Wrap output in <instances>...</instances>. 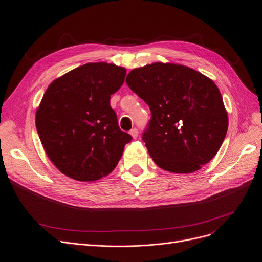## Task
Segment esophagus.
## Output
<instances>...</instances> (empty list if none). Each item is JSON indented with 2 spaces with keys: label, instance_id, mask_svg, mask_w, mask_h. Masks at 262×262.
Instances as JSON below:
<instances>
[{
  "label": "esophagus",
  "instance_id": "34e87169",
  "mask_svg": "<svg viewBox=\"0 0 262 262\" xmlns=\"http://www.w3.org/2000/svg\"><path fill=\"white\" fill-rule=\"evenodd\" d=\"M129 135L133 137L134 139H136L137 137H138V129H137V128H133V129L129 132Z\"/></svg>",
  "mask_w": 262,
  "mask_h": 262
}]
</instances>
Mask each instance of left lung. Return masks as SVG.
<instances>
[{
	"instance_id": "1",
	"label": "left lung",
	"mask_w": 262,
	"mask_h": 262,
	"mask_svg": "<svg viewBox=\"0 0 262 262\" xmlns=\"http://www.w3.org/2000/svg\"><path fill=\"white\" fill-rule=\"evenodd\" d=\"M126 84L150 109L142 139L158 167L187 174L215 156L228 116L212 79L183 64L154 62L132 70Z\"/></svg>"
}]
</instances>
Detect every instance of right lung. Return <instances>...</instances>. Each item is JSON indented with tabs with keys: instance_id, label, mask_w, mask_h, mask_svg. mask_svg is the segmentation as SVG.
Wrapping results in <instances>:
<instances>
[{
	"instance_id": "add662e5",
	"label": "right lung",
	"mask_w": 262,
	"mask_h": 262,
	"mask_svg": "<svg viewBox=\"0 0 262 262\" xmlns=\"http://www.w3.org/2000/svg\"><path fill=\"white\" fill-rule=\"evenodd\" d=\"M125 75L123 67L89 62L48 87L37 108L36 127L48 157L62 174L94 182L117 167L132 137L120 129L109 101Z\"/></svg>"
}]
</instances>
